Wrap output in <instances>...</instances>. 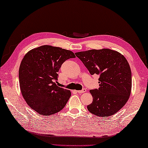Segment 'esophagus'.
Masks as SVG:
<instances>
[{
    "mask_svg": "<svg viewBox=\"0 0 148 148\" xmlns=\"http://www.w3.org/2000/svg\"><path fill=\"white\" fill-rule=\"evenodd\" d=\"M86 90V89L85 88H83V89H82L81 90H77V92L78 93H80V94H81V93H84V92H85Z\"/></svg>",
    "mask_w": 148,
    "mask_h": 148,
    "instance_id": "obj_1",
    "label": "esophagus"
}]
</instances>
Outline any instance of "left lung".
Listing matches in <instances>:
<instances>
[{
	"label": "left lung",
	"instance_id": "8db88e82",
	"mask_svg": "<svg viewBox=\"0 0 148 148\" xmlns=\"http://www.w3.org/2000/svg\"><path fill=\"white\" fill-rule=\"evenodd\" d=\"M91 75L96 74L98 88L90 90L93 101L88 110L99 117H108L119 111L129 98L132 88L130 65L122 54L103 48L76 52Z\"/></svg>",
	"mask_w": 148,
	"mask_h": 148
}]
</instances>
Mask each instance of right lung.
I'll return each instance as SVG.
<instances>
[{"label": "right lung", "instance_id": "1", "mask_svg": "<svg viewBox=\"0 0 148 148\" xmlns=\"http://www.w3.org/2000/svg\"><path fill=\"white\" fill-rule=\"evenodd\" d=\"M73 58L70 50L49 45L34 48L23 57L19 69L20 90L27 103L40 115H53L66 105L71 92L57 85V73Z\"/></svg>", "mask_w": 148, "mask_h": 148}]
</instances>
